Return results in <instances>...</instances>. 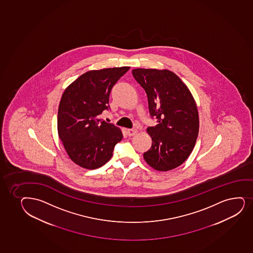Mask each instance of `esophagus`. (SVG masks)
<instances>
[{
    "instance_id": "34e87169",
    "label": "esophagus",
    "mask_w": 253,
    "mask_h": 253,
    "mask_svg": "<svg viewBox=\"0 0 253 253\" xmlns=\"http://www.w3.org/2000/svg\"><path fill=\"white\" fill-rule=\"evenodd\" d=\"M137 130L135 129H127V134L131 137V136H134L135 134H137Z\"/></svg>"
}]
</instances>
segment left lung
Wrapping results in <instances>:
<instances>
[{"label": "left lung", "instance_id": "left-lung-1", "mask_svg": "<svg viewBox=\"0 0 253 253\" xmlns=\"http://www.w3.org/2000/svg\"><path fill=\"white\" fill-rule=\"evenodd\" d=\"M132 75L146 91L149 112L159 123L147 129L152 146L143 158L158 171L176 168L189 157L198 138L199 116L194 98L169 70L136 68Z\"/></svg>", "mask_w": 253, "mask_h": 253}]
</instances>
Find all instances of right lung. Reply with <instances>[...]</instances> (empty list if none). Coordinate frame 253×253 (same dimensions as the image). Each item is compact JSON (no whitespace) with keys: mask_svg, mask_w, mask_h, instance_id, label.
<instances>
[{"mask_svg":"<svg viewBox=\"0 0 253 253\" xmlns=\"http://www.w3.org/2000/svg\"><path fill=\"white\" fill-rule=\"evenodd\" d=\"M130 67L91 70L65 89L59 104L57 131L72 161L82 168L95 169L112 157L123 137L122 130L102 121L110 107L111 88Z\"/></svg>","mask_w":253,"mask_h":253,"instance_id":"right-lung-1","label":"right lung"}]
</instances>
